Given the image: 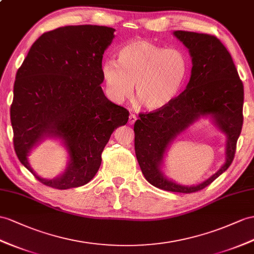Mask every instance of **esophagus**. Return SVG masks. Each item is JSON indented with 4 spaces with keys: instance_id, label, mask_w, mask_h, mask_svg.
<instances>
[{
    "instance_id": "obj_1",
    "label": "esophagus",
    "mask_w": 254,
    "mask_h": 254,
    "mask_svg": "<svg viewBox=\"0 0 254 254\" xmlns=\"http://www.w3.org/2000/svg\"><path fill=\"white\" fill-rule=\"evenodd\" d=\"M136 119H137V118H136V116L134 114L129 115V117H128V123H129V125H134Z\"/></svg>"
}]
</instances>
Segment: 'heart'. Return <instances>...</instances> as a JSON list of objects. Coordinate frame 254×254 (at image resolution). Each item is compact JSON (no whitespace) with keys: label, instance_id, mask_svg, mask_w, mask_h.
<instances>
[{"label":"heart","instance_id":"heart-1","mask_svg":"<svg viewBox=\"0 0 254 254\" xmlns=\"http://www.w3.org/2000/svg\"><path fill=\"white\" fill-rule=\"evenodd\" d=\"M184 51L167 49L150 41L136 40L119 50L118 61L105 59L101 73L107 95L115 103L131 96L145 109L155 112L176 100L189 75Z\"/></svg>","mask_w":254,"mask_h":254}]
</instances>
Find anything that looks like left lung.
<instances>
[{"mask_svg": "<svg viewBox=\"0 0 254 254\" xmlns=\"http://www.w3.org/2000/svg\"><path fill=\"white\" fill-rule=\"evenodd\" d=\"M173 34L189 49L190 80L170 105L139 115L134 125L135 153L148 183L165 191L192 193L210 185L232 164L244 121V84L230 53L216 36L188 31ZM200 118H209L226 135V162L203 183L184 186L165 176L163 160L173 139Z\"/></svg>", "mask_w": 254, "mask_h": 254, "instance_id": "obj_1", "label": "left lung"}]
</instances>
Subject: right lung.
<instances>
[{"mask_svg": "<svg viewBox=\"0 0 254 254\" xmlns=\"http://www.w3.org/2000/svg\"><path fill=\"white\" fill-rule=\"evenodd\" d=\"M115 31L84 24L46 32L17 71L10 106L15 151L45 186L66 190L88 184L110 135L127 125V110L110 102L101 87L103 55ZM46 138L61 140L69 154L64 172L54 180L38 177L27 159Z\"/></svg>", "mask_w": 254, "mask_h": 254, "instance_id": "1", "label": "right lung"}]
</instances>
